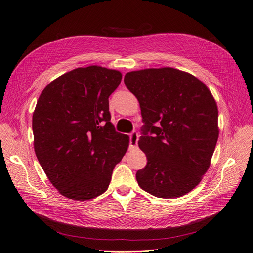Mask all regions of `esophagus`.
I'll list each match as a JSON object with an SVG mask.
<instances>
[{"label":"esophagus","mask_w":253,"mask_h":253,"mask_svg":"<svg viewBox=\"0 0 253 253\" xmlns=\"http://www.w3.org/2000/svg\"><path fill=\"white\" fill-rule=\"evenodd\" d=\"M138 134L136 132H133L130 134V148H136L137 147V141H138Z\"/></svg>","instance_id":"obj_1"}]
</instances>
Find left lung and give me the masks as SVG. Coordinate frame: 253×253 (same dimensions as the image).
Segmentation results:
<instances>
[{"mask_svg": "<svg viewBox=\"0 0 253 253\" xmlns=\"http://www.w3.org/2000/svg\"><path fill=\"white\" fill-rule=\"evenodd\" d=\"M124 83L145 123L138 146L148 162L136 172L139 187L160 199L190 192L210 167L218 140L212 93L194 75L171 67L131 71Z\"/></svg>", "mask_w": 253, "mask_h": 253, "instance_id": "1", "label": "left lung"}]
</instances>
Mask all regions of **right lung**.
Segmentation results:
<instances>
[{"label":"right lung","instance_id":"1","mask_svg":"<svg viewBox=\"0 0 253 253\" xmlns=\"http://www.w3.org/2000/svg\"><path fill=\"white\" fill-rule=\"evenodd\" d=\"M122 73L101 66L81 67L49 83L33 113L34 150L58 191L73 201H89L108 188L129 136L111 122L108 97Z\"/></svg>","mask_w":253,"mask_h":253}]
</instances>
